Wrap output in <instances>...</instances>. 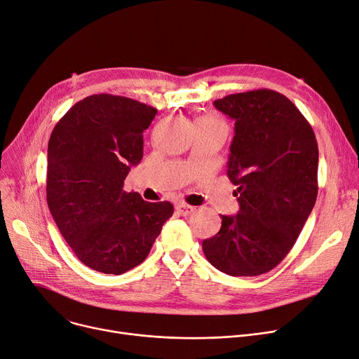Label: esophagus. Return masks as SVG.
Listing matches in <instances>:
<instances>
[{
	"mask_svg": "<svg viewBox=\"0 0 359 359\" xmlns=\"http://www.w3.org/2000/svg\"><path fill=\"white\" fill-rule=\"evenodd\" d=\"M176 212L179 214V215H183V217H187V215H191L194 211H195V206H192V205H187V203H184V202H179V203H176Z\"/></svg>",
	"mask_w": 359,
	"mask_h": 359,
	"instance_id": "esophagus-1",
	"label": "esophagus"
}]
</instances>
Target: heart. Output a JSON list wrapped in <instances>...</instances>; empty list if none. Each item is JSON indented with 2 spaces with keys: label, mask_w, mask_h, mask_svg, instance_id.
I'll return each mask as SVG.
<instances>
[{
  "label": "heart",
  "mask_w": 359,
  "mask_h": 359,
  "mask_svg": "<svg viewBox=\"0 0 359 359\" xmlns=\"http://www.w3.org/2000/svg\"><path fill=\"white\" fill-rule=\"evenodd\" d=\"M195 123H202V125H212V126H225L224 122L221 119H218L217 116L212 115H205L196 119Z\"/></svg>",
  "instance_id": "obj_1"
}]
</instances>
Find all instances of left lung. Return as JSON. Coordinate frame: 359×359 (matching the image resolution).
Masks as SVG:
<instances>
[{
    "mask_svg": "<svg viewBox=\"0 0 359 359\" xmlns=\"http://www.w3.org/2000/svg\"><path fill=\"white\" fill-rule=\"evenodd\" d=\"M214 106L236 121L227 175L240 211L221 215L219 231L202 241V250L227 275L266 273L292 249L316 203V135L295 104L273 90L230 94Z\"/></svg>",
    "mask_w": 359,
    "mask_h": 359,
    "instance_id": "1",
    "label": "left lung"
}]
</instances>
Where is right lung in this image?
Masks as SVG:
<instances>
[{
    "instance_id": "1",
    "label": "right lung",
    "mask_w": 359,
    "mask_h": 359,
    "mask_svg": "<svg viewBox=\"0 0 359 359\" xmlns=\"http://www.w3.org/2000/svg\"><path fill=\"white\" fill-rule=\"evenodd\" d=\"M157 109L113 94L75 103L48 144L46 201L69 248L86 266L122 275L145 260L173 205L125 192L144 154V130Z\"/></svg>"
}]
</instances>
